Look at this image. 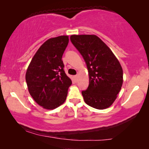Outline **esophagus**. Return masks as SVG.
Segmentation results:
<instances>
[{"label":"esophagus","mask_w":149,"mask_h":149,"mask_svg":"<svg viewBox=\"0 0 149 149\" xmlns=\"http://www.w3.org/2000/svg\"><path fill=\"white\" fill-rule=\"evenodd\" d=\"M74 78H75V79H76V80H77V78H78V75H75V76H74Z\"/></svg>","instance_id":"34e87169"}]
</instances>
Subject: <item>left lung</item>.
<instances>
[{
	"label": "left lung",
	"instance_id": "1",
	"mask_svg": "<svg viewBox=\"0 0 149 149\" xmlns=\"http://www.w3.org/2000/svg\"><path fill=\"white\" fill-rule=\"evenodd\" d=\"M70 40L83 56L89 83L82 91L87 104L102 110L111 107L123 84V70L110 48L95 35L70 36Z\"/></svg>",
	"mask_w": 149,
	"mask_h": 149
}]
</instances>
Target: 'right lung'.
Masks as SVG:
<instances>
[{
    "instance_id": "1",
    "label": "right lung",
    "mask_w": 149,
    "mask_h": 149,
    "mask_svg": "<svg viewBox=\"0 0 149 149\" xmlns=\"http://www.w3.org/2000/svg\"><path fill=\"white\" fill-rule=\"evenodd\" d=\"M68 41V36L48 39L36 52L26 71V81L30 95L45 109L52 110L62 105L72 84L64 72L62 60Z\"/></svg>"
}]
</instances>
